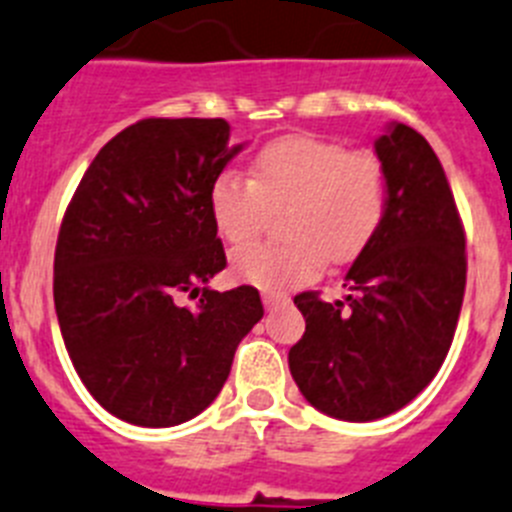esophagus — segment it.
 <instances>
[{
  "mask_svg": "<svg viewBox=\"0 0 512 512\" xmlns=\"http://www.w3.org/2000/svg\"><path fill=\"white\" fill-rule=\"evenodd\" d=\"M261 300H264V305L269 310L277 308V305H287V303H290V298H287L285 292H264V295H261Z\"/></svg>",
  "mask_w": 512,
  "mask_h": 512,
  "instance_id": "obj_1",
  "label": "esophagus"
}]
</instances>
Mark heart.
<instances>
[{"label":"heart","mask_w":512,"mask_h":512,"mask_svg":"<svg viewBox=\"0 0 512 512\" xmlns=\"http://www.w3.org/2000/svg\"><path fill=\"white\" fill-rule=\"evenodd\" d=\"M209 214L227 246H246L264 230L269 209H285V243L240 248L233 269L261 290H290L326 266L349 264L370 246L388 212L381 157L334 139L285 134L261 144L251 178L220 173L209 186Z\"/></svg>","instance_id":"1"}]
</instances>
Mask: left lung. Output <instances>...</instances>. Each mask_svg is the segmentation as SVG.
I'll return each mask as SVG.
<instances>
[{"label":"left lung","mask_w":512,"mask_h":512,"mask_svg":"<svg viewBox=\"0 0 512 512\" xmlns=\"http://www.w3.org/2000/svg\"><path fill=\"white\" fill-rule=\"evenodd\" d=\"M375 155L388 173L386 220L349 266L347 298H295L305 334L287 357L310 406L344 422L399 412L438 375L466 287L464 225L427 139L391 124Z\"/></svg>","instance_id":"left-lung-1"}]
</instances>
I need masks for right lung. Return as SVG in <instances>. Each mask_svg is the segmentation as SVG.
Here are the masks:
<instances>
[{"instance_id":"1","label":"right lung","mask_w":512,"mask_h":512,"mask_svg":"<svg viewBox=\"0 0 512 512\" xmlns=\"http://www.w3.org/2000/svg\"><path fill=\"white\" fill-rule=\"evenodd\" d=\"M240 150L225 119L137 121L95 155L64 214L61 336L93 399L129 425L202 414L264 316L256 287H207L227 264L207 194ZM183 291L200 295L194 309L177 305Z\"/></svg>"}]
</instances>
